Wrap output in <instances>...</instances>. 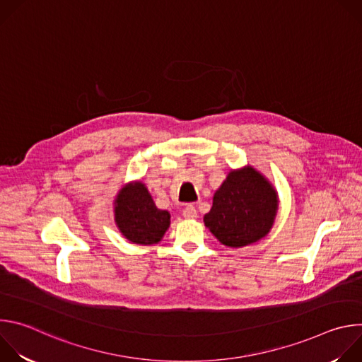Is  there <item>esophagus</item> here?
Segmentation results:
<instances>
[{
  "instance_id": "obj_1",
  "label": "esophagus",
  "mask_w": 362,
  "mask_h": 362,
  "mask_svg": "<svg viewBox=\"0 0 362 362\" xmlns=\"http://www.w3.org/2000/svg\"><path fill=\"white\" fill-rule=\"evenodd\" d=\"M183 216L186 219H196L197 218V211L193 204H187L186 208L183 209Z\"/></svg>"
}]
</instances>
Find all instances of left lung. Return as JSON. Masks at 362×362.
<instances>
[{
    "instance_id": "1",
    "label": "left lung",
    "mask_w": 362,
    "mask_h": 362,
    "mask_svg": "<svg viewBox=\"0 0 362 362\" xmlns=\"http://www.w3.org/2000/svg\"><path fill=\"white\" fill-rule=\"evenodd\" d=\"M276 211V190L264 175L247 166L229 172L203 222L225 246L242 247L268 235Z\"/></svg>"
}]
</instances>
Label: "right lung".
<instances>
[{
  "mask_svg": "<svg viewBox=\"0 0 362 362\" xmlns=\"http://www.w3.org/2000/svg\"><path fill=\"white\" fill-rule=\"evenodd\" d=\"M115 221L130 242L154 245L162 240L170 226V214L156 208L141 182H132L120 189L115 200Z\"/></svg>",
  "mask_w": 362,
  "mask_h": 362,
  "instance_id": "right-lung-1",
  "label": "right lung"
}]
</instances>
